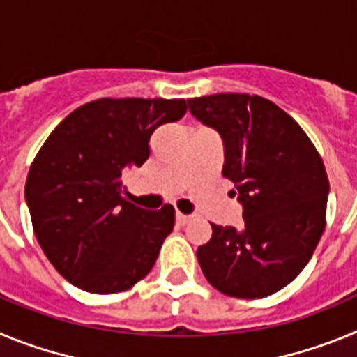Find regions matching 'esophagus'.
I'll use <instances>...</instances> for the list:
<instances>
[{
    "mask_svg": "<svg viewBox=\"0 0 357 357\" xmlns=\"http://www.w3.org/2000/svg\"><path fill=\"white\" fill-rule=\"evenodd\" d=\"M191 220V216L189 214H182V213H176V222L181 223V225H185V223Z\"/></svg>",
    "mask_w": 357,
    "mask_h": 357,
    "instance_id": "1",
    "label": "esophagus"
}]
</instances>
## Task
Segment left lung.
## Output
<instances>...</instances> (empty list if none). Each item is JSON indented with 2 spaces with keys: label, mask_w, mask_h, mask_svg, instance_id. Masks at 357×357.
<instances>
[{
  "label": "left lung",
  "mask_w": 357,
  "mask_h": 357,
  "mask_svg": "<svg viewBox=\"0 0 357 357\" xmlns=\"http://www.w3.org/2000/svg\"><path fill=\"white\" fill-rule=\"evenodd\" d=\"M189 112L222 135L223 176L245 227H213L198 247L202 272L223 295L263 298L309 263L326 229L329 178L314 144L273 102L222 93L188 100Z\"/></svg>",
  "instance_id": "8db88e82"
}]
</instances>
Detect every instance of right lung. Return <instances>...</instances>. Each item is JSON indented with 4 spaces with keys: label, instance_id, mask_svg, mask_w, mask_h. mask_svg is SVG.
Wrapping results in <instances>:
<instances>
[{
    "label": "right lung",
    "instance_id": "1",
    "mask_svg": "<svg viewBox=\"0 0 357 357\" xmlns=\"http://www.w3.org/2000/svg\"><path fill=\"white\" fill-rule=\"evenodd\" d=\"M185 110L184 100L102 98L73 110L43 144L24 198L40 248L71 284L119 293L155 264L175 209L146 211L125 200L121 173L143 166L153 130Z\"/></svg>",
    "mask_w": 357,
    "mask_h": 357
}]
</instances>
